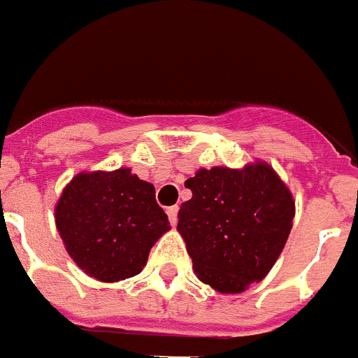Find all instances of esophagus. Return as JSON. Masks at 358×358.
Returning <instances> with one entry per match:
<instances>
[{
	"label": "esophagus",
	"instance_id": "1",
	"mask_svg": "<svg viewBox=\"0 0 358 358\" xmlns=\"http://www.w3.org/2000/svg\"><path fill=\"white\" fill-rule=\"evenodd\" d=\"M167 217H169V222L171 224H176V217H178V206H171V208H167Z\"/></svg>",
	"mask_w": 358,
	"mask_h": 358
}]
</instances>
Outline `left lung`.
<instances>
[{
	"instance_id": "1",
	"label": "left lung",
	"mask_w": 358,
	"mask_h": 358,
	"mask_svg": "<svg viewBox=\"0 0 358 358\" xmlns=\"http://www.w3.org/2000/svg\"><path fill=\"white\" fill-rule=\"evenodd\" d=\"M185 187L193 196L180 206L176 229L199 280L222 294L259 283L292 229L294 199L283 180L254 162L243 169H199Z\"/></svg>"
}]
</instances>
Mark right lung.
I'll use <instances>...</instances> for the list:
<instances>
[{
  "mask_svg": "<svg viewBox=\"0 0 358 358\" xmlns=\"http://www.w3.org/2000/svg\"><path fill=\"white\" fill-rule=\"evenodd\" d=\"M55 222L78 268L104 283L139 274L171 229L154 185L124 167L78 173L58 199Z\"/></svg>",
  "mask_w": 358,
  "mask_h": 358,
  "instance_id": "add662e5",
  "label": "right lung"
}]
</instances>
